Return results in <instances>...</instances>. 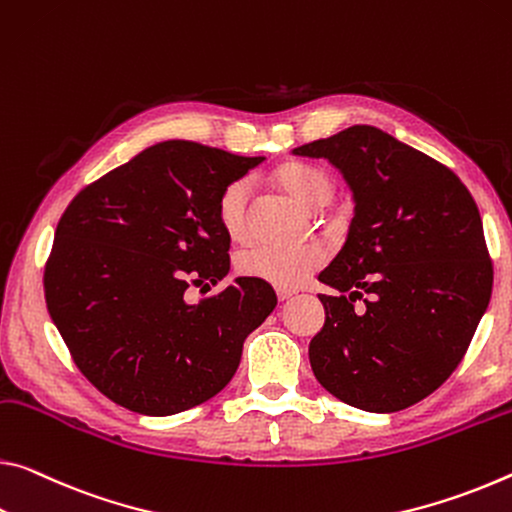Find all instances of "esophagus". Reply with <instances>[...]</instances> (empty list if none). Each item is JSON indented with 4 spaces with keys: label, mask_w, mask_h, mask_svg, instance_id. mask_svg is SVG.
I'll list each match as a JSON object with an SVG mask.
<instances>
[{
    "label": "esophagus",
    "mask_w": 512,
    "mask_h": 512,
    "mask_svg": "<svg viewBox=\"0 0 512 512\" xmlns=\"http://www.w3.org/2000/svg\"><path fill=\"white\" fill-rule=\"evenodd\" d=\"M275 294H278L280 300H287L291 296H296V289H289V287H275Z\"/></svg>",
    "instance_id": "34e87169"
}]
</instances>
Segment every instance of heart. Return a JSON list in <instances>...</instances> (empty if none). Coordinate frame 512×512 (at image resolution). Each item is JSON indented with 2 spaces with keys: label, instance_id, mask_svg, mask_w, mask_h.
Returning <instances> with one entry per match:
<instances>
[{
  "label": "heart",
  "instance_id": "obj_1",
  "mask_svg": "<svg viewBox=\"0 0 512 512\" xmlns=\"http://www.w3.org/2000/svg\"><path fill=\"white\" fill-rule=\"evenodd\" d=\"M273 182L307 212H319L332 198V182L328 173L305 161H287L273 173ZM250 189L243 180L230 182L218 196L216 218L227 239L243 243L250 234L248 223ZM326 253L319 246L303 248H264L255 246L239 255V271L246 278L269 282L273 287L294 289L303 285L314 269H319Z\"/></svg>",
  "mask_w": 512,
  "mask_h": 512
}]
</instances>
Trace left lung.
I'll return each instance as SVG.
<instances>
[{
  "label": "left lung",
  "mask_w": 512,
  "mask_h": 512,
  "mask_svg": "<svg viewBox=\"0 0 512 512\" xmlns=\"http://www.w3.org/2000/svg\"><path fill=\"white\" fill-rule=\"evenodd\" d=\"M294 154L328 159L355 196L342 253L319 275L339 296H319L314 376L353 408H410L456 371L488 310L494 269L472 193L451 168L371 125Z\"/></svg>",
  "instance_id": "left-lung-1"
}]
</instances>
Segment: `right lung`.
I'll list each match as a JSON object with an SVG mask.
<instances>
[{
	"label": "right lung",
	"mask_w": 512,
	"mask_h": 512,
	"mask_svg": "<svg viewBox=\"0 0 512 512\" xmlns=\"http://www.w3.org/2000/svg\"><path fill=\"white\" fill-rule=\"evenodd\" d=\"M264 157L164 141L81 189L45 262L47 310L88 383L139 415L216 396L243 339L273 312L269 282L237 278L191 305L186 289L230 271L218 196Z\"/></svg>",
	"instance_id": "1"
}]
</instances>
